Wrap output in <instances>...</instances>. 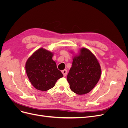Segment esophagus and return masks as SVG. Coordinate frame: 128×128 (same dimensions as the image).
Instances as JSON below:
<instances>
[{
	"instance_id": "34e87169",
	"label": "esophagus",
	"mask_w": 128,
	"mask_h": 128,
	"mask_svg": "<svg viewBox=\"0 0 128 128\" xmlns=\"http://www.w3.org/2000/svg\"><path fill=\"white\" fill-rule=\"evenodd\" d=\"M62 74H63L64 76H66L67 74V70H66V69H64V70H62Z\"/></svg>"
}]
</instances>
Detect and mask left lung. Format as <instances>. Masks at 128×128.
<instances>
[{
	"label": "left lung",
	"instance_id": "1",
	"mask_svg": "<svg viewBox=\"0 0 128 128\" xmlns=\"http://www.w3.org/2000/svg\"><path fill=\"white\" fill-rule=\"evenodd\" d=\"M101 74V67L96 56L88 49L83 48L74 56L67 80L72 92L83 95L94 88Z\"/></svg>",
	"mask_w": 128,
	"mask_h": 128
}]
</instances>
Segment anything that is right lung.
I'll list each match as a JSON object with an SVG mask.
<instances>
[{"label": "right lung", "instance_id": "1", "mask_svg": "<svg viewBox=\"0 0 128 128\" xmlns=\"http://www.w3.org/2000/svg\"><path fill=\"white\" fill-rule=\"evenodd\" d=\"M53 53L41 48L27 60L26 70L32 86L37 90L45 91L54 86L63 74L58 69L53 60Z\"/></svg>", "mask_w": 128, "mask_h": 128}]
</instances>
